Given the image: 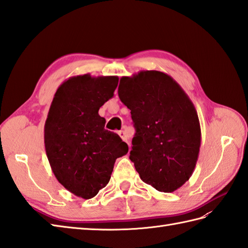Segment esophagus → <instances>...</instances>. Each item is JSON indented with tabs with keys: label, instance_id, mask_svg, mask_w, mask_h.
I'll return each mask as SVG.
<instances>
[{
	"label": "esophagus",
	"instance_id": "34e87169",
	"mask_svg": "<svg viewBox=\"0 0 248 248\" xmlns=\"http://www.w3.org/2000/svg\"><path fill=\"white\" fill-rule=\"evenodd\" d=\"M119 136L121 137V139H122L123 141H125V142H127V135H126V133L124 130H120L119 131Z\"/></svg>",
	"mask_w": 248,
	"mask_h": 248
}]
</instances>
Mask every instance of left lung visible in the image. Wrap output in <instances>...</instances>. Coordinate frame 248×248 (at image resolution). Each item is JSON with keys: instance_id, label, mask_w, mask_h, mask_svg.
Here are the masks:
<instances>
[{"instance_id": "obj_1", "label": "left lung", "mask_w": 248, "mask_h": 248, "mask_svg": "<svg viewBox=\"0 0 248 248\" xmlns=\"http://www.w3.org/2000/svg\"><path fill=\"white\" fill-rule=\"evenodd\" d=\"M119 97L136 127L129 159L144 183L174 192L189 180L201 147L199 115L188 94L160 71L120 79Z\"/></svg>"}]
</instances>
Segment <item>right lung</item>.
I'll list each match as a JSON object with an SVG mask.
<instances>
[{
  "mask_svg": "<svg viewBox=\"0 0 248 248\" xmlns=\"http://www.w3.org/2000/svg\"><path fill=\"white\" fill-rule=\"evenodd\" d=\"M118 81V76H72L58 87L48 110L45 145L49 166L59 184L81 199H92L106 186L117 158L128 152L98 114Z\"/></svg>",
  "mask_w": 248,
  "mask_h": 248,
  "instance_id": "right-lung-1",
  "label": "right lung"
}]
</instances>
